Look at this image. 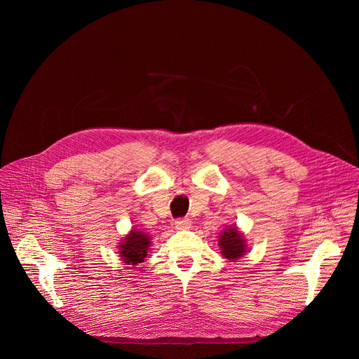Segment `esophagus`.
I'll list each match as a JSON object with an SVG mask.
<instances>
[{"mask_svg":"<svg viewBox=\"0 0 359 359\" xmlns=\"http://www.w3.org/2000/svg\"><path fill=\"white\" fill-rule=\"evenodd\" d=\"M190 226H191L190 219H178V220L175 222V229H177V231L190 229Z\"/></svg>","mask_w":359,"mask_h":359,"instance_id":"34e87169","label":"esophagus"}]
</instances>
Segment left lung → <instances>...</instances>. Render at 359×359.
I'll return each mask as SVG.
<instances>
[{
  "mask_svg": "<svg viewBox=\"0 0 359 359\" xmlns=\"http://www.w3.org/2000/svg\"><path fill=\"white\" fill-rule=\"evenodd\" d=\"M247 245L245 238L236 224L226 227L219 235L220 253L229 262H238L248 252Z\"/></svg>",
  "mask_w": 359,
  "mask_h": 359,
  "instance_id": "left-lung-1",
  "label": "left lung"
}]
</instances>
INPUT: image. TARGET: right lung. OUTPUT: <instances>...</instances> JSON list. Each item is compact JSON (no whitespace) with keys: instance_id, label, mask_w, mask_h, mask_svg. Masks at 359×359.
<instances>
[{"instance_id":"add662e5","label":"right lung","mask_w":359,"mask_h":359,"mask_svg":"<svg viewBox=\"0 0 359 359\" xmlns=\"http://www.w3.org/2000/svg\"><path fill=\"white\" fill-rule=\"evenodd\" d=\"M151 240L153 238L148 233L137 229V227H133L119 243L118 255L126 265L136 266L137 264H142L148 256Z\"/></svg>"}]
</instances>
